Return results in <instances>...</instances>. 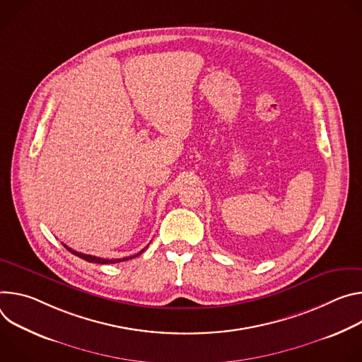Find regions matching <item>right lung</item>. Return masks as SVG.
Segmentation results:
<instances>
[{
    "label": "right lung",
    "mask_w": 362,
    "mask_h": 362,
    "mask_svg": "<svg viewBox=\"0 0 362 362\" xmlns=\"http://www.w3.org/2000/svg\"><path fill=\"white\" fill-rule=\"evenodd\" d=\"M70 253H73V255H76L77 257H80V259H83V260H86V262H90V263H100V264H109V263H119V262H125V260H129V259H134V257H136V256H139L144 250H141L139 253H136V255H134V256H129V257H124V259H102V257H96V256H92V255H85V253H78V252H76V250H73V249H70V247H67L66 245H63Z\"/></svg>",
    "instance_id": "obj_1"
}]
</instances>
